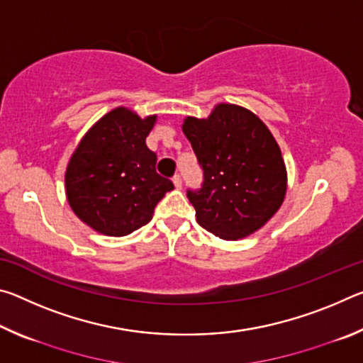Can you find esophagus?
Returning <instances> with one entry per match:
<instances>
[{
  "instance_id": "obj_1",
  "label": "esophagus",
  "mask_w": 363,
  "mask_h": 363,
  "mask_svg": "<svg viewBox=\"0 0 363 363\" xmlns=\"http://www.w3.org/2000/svg\"><path fill=\"white\" fill-rule=\"evenodd\" d=\"M173 182H174V187L176 189H182V177L179 174H176L173 177Z\"/></svg>"
}]
</instances>
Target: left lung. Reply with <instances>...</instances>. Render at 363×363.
<instances>
[{
  "label": "left lung",
  "instance_id": "left-lung-1",
  "mask_svg": "<svg viewBox=\"0 0 363 363\" xmlns=\"http://www.w3.org/2000/svg\"><path fill=\"white\" fill-rule=\"evenodd\" d=\"M182 131L203 171L201 187L187 190L199 224L223 240L261 229L286 192L284 158L267 126L247 108L219 104L206 120L189 116Z\"/></svg>",
  "mask_w": 363,
  "mask_h": 363
}]
</instances>
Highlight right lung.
I'll list each match as a JSON object with an SVG mask.
<instances>
[{
	"label": "right lung",
	"instance_id": "1",
	"mask_svg": "<svg viewBox=\"0 0 363 363\" xmlns=\"http://www.w3.org/2000/svg\"><path fill=\"white\" fill-rule=\"evenodd\" d=\"M157 116L140 118L118 107L86 133L65 173L67 199L84 224L123 237L150 223L173 182L155 169L157 153L145 144Z\"/></svg>",
	"mask_w": 363,
	"mask_h": 363
}]
</instances>
